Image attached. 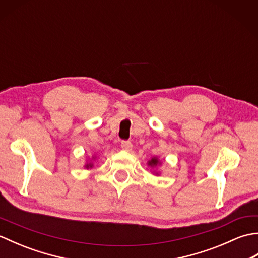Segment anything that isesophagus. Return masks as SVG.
<instances>
[{"label":"esophagus","instance_id":"obj_1","mask_svg":"<svg viewBox=\"0 0 258 258\" xmlns=\"http://www.w3.org/2000/svg\"><path fill=\"white\" fill-rule=\"evenodd\" d=\"M120 147H122V149L125 151H131L133 147V144L131 143L130 141H122V143H120Z\"/></svg>","mask_w":258,"mask_h":258}]
</instances>
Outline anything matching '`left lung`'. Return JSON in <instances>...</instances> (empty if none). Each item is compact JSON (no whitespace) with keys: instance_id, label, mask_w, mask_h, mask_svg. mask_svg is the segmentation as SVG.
<instances>
[{"instance_id":"left-lung-1","label":"left lung","mask_w":258,"mask_h":258,"mask_svg":"<svg viewBox=\"0 0 258 258\" xmlns=\"http://www.w3.org/2000/svg\"><path fill=\"white\" fill-rule=\"evenodd\" d=\"M158 163H160V162H158L157 158H156V157H154V158H152V160L149 162V165L153 167V166H156Z\"/></svg>"}]
</instances>
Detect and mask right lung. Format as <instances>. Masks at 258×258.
Instances as JSON below:
<instances>
[{"instance_id": "right-lung-1", "label": "right lung", "mask_w": 258, "mask_h": 258, "mask_svg": "<svg viewBox=\"0 0 258 258\" xmlns=\"http://www.w3.org/2000/svg\"><path fill=\"white\" fill-rule=\"evenodd\" d=\"M86 167H92V163H90V164H87V165H86Z\"/></svg>"}]
</instances>
